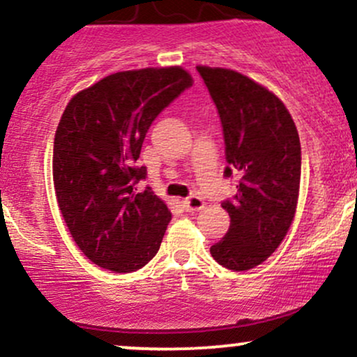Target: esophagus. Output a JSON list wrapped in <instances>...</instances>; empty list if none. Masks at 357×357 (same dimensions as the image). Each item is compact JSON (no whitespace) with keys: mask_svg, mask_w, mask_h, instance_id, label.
Returning <instances> with one entry per match:
<instances>
[{"mask_svg":"<svg viewBox=\"0 0 357 357\" xmlns=\"http://www.w3.org/2000/svg\"><path fill=\"white\" fill-rule=\"evenodd\" d=\"M183 206L186 211H199L204 206V202L198 196H190L183 202Z\"/></svg>","mask_w":357,"mask_h":357,"instance_id":"34e87169","label":"esophagus"}]
</instances>
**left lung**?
I'll return each mask as SVG.
<instances>
[{
	"instance_id": "1",
	"label": "left lung",
	"mask_w": 357,
	"mask_h": 357,
	"mask_svg": "<svg viewBox=\"0 0 357 357\" xmlns=\"http://www.w3.org/2000/svg\"><path fill=\"white\" fill-rule=\"evenodd\" d=\"M223 127L225 178L240 174L238 191L221 206L230 215L227 235L210 248L225 268L260 265L285 238L301 188V141L282 100L228 68L196 67Z\"/></svg>"
}]
</instances>
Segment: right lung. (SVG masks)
<instances>
[{
    "label": "right lung",
    "instance_id": "obj_1",
    "mask_svg": "<svg viewBox=\"0 0 357 357\" xmlns=\"http://www.w3.org/2000/svg\"><path fill=\"white\" fill-rule=\"evenodd\" d=\"M181 67L117 72L68 102L53 141L59 208L84 255L102 268L129 273L161 247L171 220L165 202L134 162L154 119L186 89Z\"/></svg>",
    "mask_w": 357,
    "mask_h": 357
}]
</instances>
